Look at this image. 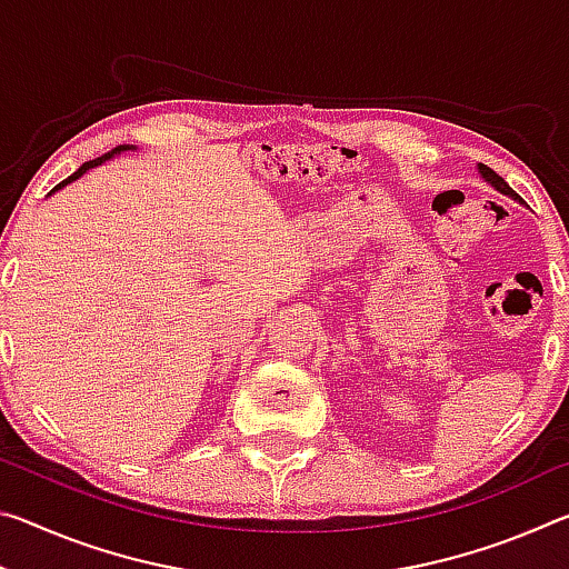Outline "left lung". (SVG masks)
Listing matches in <instances>:
<instances>
[{
  "label": "left lung",
  "mask_w": 569,
  "mask_h": 569,
  "mask_svg": "<svg viewBox=\"0 0 569 569\" xmlns=\"http://www.w3.org/2000/svg\"><path fill=\"white\" fill-rule=\"evenodd\" d=\"M479 172H481V178H485L487 182H492V186L499 190V192H505V196H509V198H515V200H519V196L517 192L507 186L505 182V178H499L497 172L492 170V168H487V166H479Z\"/></svg>",
  "instance_id": "obj_1"
}]
</instances>
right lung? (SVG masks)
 I'll use <instances>...</instances> for the list:
<instances>
[{"label": "right lung", "instance_id": "obj_1", "mask_svg": "<svg viewBox=\"0 0 569 569\" xmlns=\"http://www.w3.org/2000/svg\"><path fill=\"white\" fill-rule=\"evenodd\" d=\"M120 150H130L128 146H120V148H114L112 152H108V156H102V158H94V160H90V162H84V166L80 168V170H77V172H72V176L70 178H67V180H62L60 182V186H54V190H60V188H64L67 186V182H72V180H77V178H80V176H84V172H88L90 168H94V166H100V162L102 160H108V158H112V156H118V152Z\"/></svg>", "mask_w": 569, "mask_h": 569}]
</instances>
